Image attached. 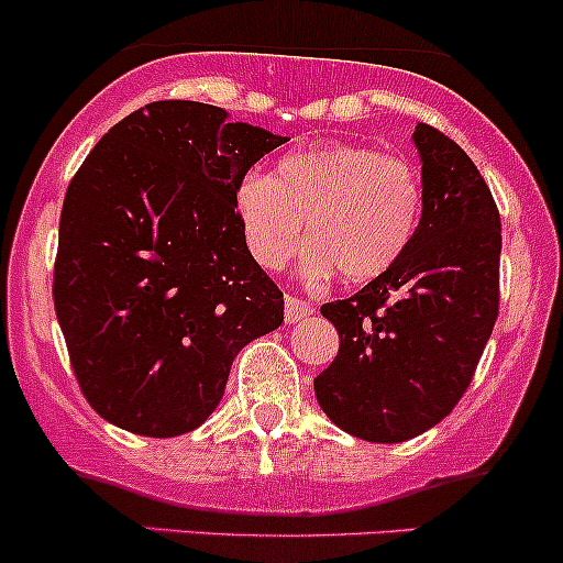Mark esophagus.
<instances>
[{
	"label": "esophagus",
	"mask_w": 563,
	"mask_h": 563,
	"mask_svg": "<svg viewBox=\"0 0 563 563\" xmlns=\"http://www.w3.org/2000/svg\"><path fill=\"white\" fill-rule=\"evenodd\" d=\"M310 313H313L310 302H302V299H297V297H286V310H283L286 323L305 321V318H310Z\"/></svg>",
	"instance_id": "esophagus-1"
}]
</instances>
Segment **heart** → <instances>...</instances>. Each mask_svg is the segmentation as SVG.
Returning <instances> with one entry per match:
<instances>
[{
  "label": "heart",
  "instance_id": "1",
  "mask_svg": "<svg viewBox=\"0 0 563 563\" xmlns=\"http://www.w3.org/2000/svg\"><path fill=\"white\" fill-rule=\"evenodd\" d=\"M422 198L419 172L402 157L327 144L286 155L275 176L247 174L236 187V214L250 253L264 266L275 269L297 253L308 220L313 264L365 283L411 247Z\"/></svg>",
  "mask_w": 563,
  "mask_h": 563
}]
</instances>
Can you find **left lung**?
I'll list each match as a JSON object with an SVG mask.
<instances>
[{"instance_id":"obj_1","label":"left lung","mask_w":563,"mask_h":563,"mask_svg":"<svg viewBox=\"0 0 563 563\" xmlns=\"http://www.w3.org/2000/svg\"><path fill=\"white\" fill-rule=\"evenodd\" d=\"M422 218L400 261L354 297L321 308L340 351L316 400L345 433L400 444L439 424L474 378L498 318L501 220L474 161L417 124Z\"/></svg>"}]
</instances>
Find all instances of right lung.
<instances>
[{"mask_svg":"<svg viewBox=\"0 0 563 563\" xmlns=\"http://www.w3.org/2000/svg\"><path fill=\"white\" fill-rule=\"evenodd\" d=\"M286 141L218 106L161 100L113 124L73 176L54 308L106 422L150 439L190 433L218 408L234 356L283 323L236 187Z\"/></svg>","mask_w":563,"mask_h":563,"instance_id":"1","label":"right lung"}]
</instances>
